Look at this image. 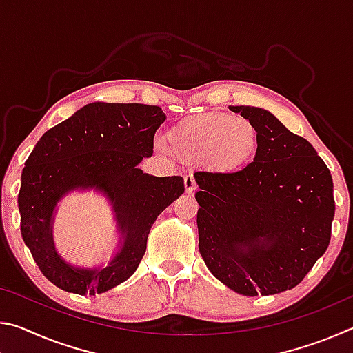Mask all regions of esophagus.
Masks as SVG:
<instances>
[{
  "label": "esophagus",
  "mask_w": 353,
  "mask_h": 353,
  "mask_svg": "<svg viewBox=\"0 0 353 353\" xmlns=\"http://www.w3.org/2000/svg\"><path fill=\"white\" fill-rule=\"evenodd\" d=\"M183 187H185V191H187L188 194H193L196 190H198V185H196V181L193 176H185L183 177Z\"/></svg>",
  "instance_id": "obj_1"
}]
</instances>
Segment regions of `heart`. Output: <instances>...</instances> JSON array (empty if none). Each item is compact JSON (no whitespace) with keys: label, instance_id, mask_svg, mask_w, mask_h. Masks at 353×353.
I'll return each instance as SVG.
<instances>
[{"label":"heart","instance_id":"heart-1","mask_svg":"<svg viewBox=\"0 0 353 353\" xmlns=\"http://www.w3.org/2000/svg\"><path fill=\"white\" fill-rule=\"evenodd\" d=\"M171 152L185 162H205L218 172H235L254 159L259 134L246 118L201 113L168 132Z\"/></svg>","mask_w":353,"mask_h":353}]
</instances>
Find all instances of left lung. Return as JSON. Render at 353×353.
<instances>
[{
    "label": "left lung",
    "instance_id": "obj_1",
    "mask_svg": "<svg viewBox=\"0 0 353 353\" xmlns=\"http://www.w3.org/2000/svg\"><path fill=\"white\" fill-rule=\"evenodd\" d=\"M259 134L254 162L235 172H194L199 252L243 296L294 288L324 255L334 216L333 181L316 149L271 112L236 105Z\"/></svg>",
    "mask_w": 353,
    "mask_h": 353
}]
</instances>
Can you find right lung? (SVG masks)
Listing matches in <instances>:
<instances>
[{
    "label": "right lung",
    "mask_w": 353,
    "mask_h": 353,
    "mask_svg": "<svg viewBox=\"0 0 353 353\" xmlns=\"http://www.w3.org/2000/svg\"><path fill=\"white\" fill-rule=\"evenodd\" d=\"M157 105L92 103L41 135L21 172V236L43 276L74 294H101L128 280L146 252L154 221L183 194L181 176L155 177L139 166L151 157L165 121ZM94 188L112 204L122 246L105 268H77L57 254L52 223L57 202Z\"/></svg>",
    "instance_id": "obj_1"
}]
</instances>
